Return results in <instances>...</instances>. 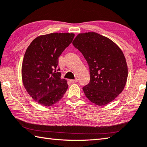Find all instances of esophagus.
Here are the masks:
<instances>
[{"instance_id": "1", "label": "esophagus", "mask_w": 147, "mask_h": 147, "mask_svg": "<svg viewBox=\"0 0 147 147\" xmlns=\"http://www.w3.org/2000/svg\"><path fill=\"white\" fill-rule=\"evenodd\" d=\"M70 82H71V83H73V84H74V83L78 82V79H75V80H71Z\"/></svg>"}]
</instances>
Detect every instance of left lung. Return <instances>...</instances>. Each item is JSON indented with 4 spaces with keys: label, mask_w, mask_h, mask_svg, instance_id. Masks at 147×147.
<instances>
[{
    "label": "left lung",
    "mask_w": 147,
    "mask_h": 147,
    "mask_svg": "<svg viewBox=\"0 0 147 147\" xmlns=\"http://www.w3.org/2000/svg\"><path fill=\"white\" fill-rule=\"evenodd\" d=\"M73 44L89 67L90 82L83 87L85 95L99 106L111 102L123 91L127 80V64L121 49L94 32L78 34Z\"/></svg>",
    "instance_id": "left-lung-1"
}]
</instances>
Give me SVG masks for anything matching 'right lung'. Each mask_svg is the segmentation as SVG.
<instances>
[{"label": "right lung", "mask_w": 147, "mask_h": 147, "mask_svg": "<svg viewBox=\"0 0 147 147\" xmlns=\"http://www.w3.org/2000/svg\"><path fill=\"white\" fill-rule=\"evenodd\" d=\"M74 34L53 33L34 38L27 48L22 65L26 90L41 105L59 101L68 88L67 80L58 72V58L74 38Z\"/></svg>", "instance_id": "right-lung-1"}]
</instances>
